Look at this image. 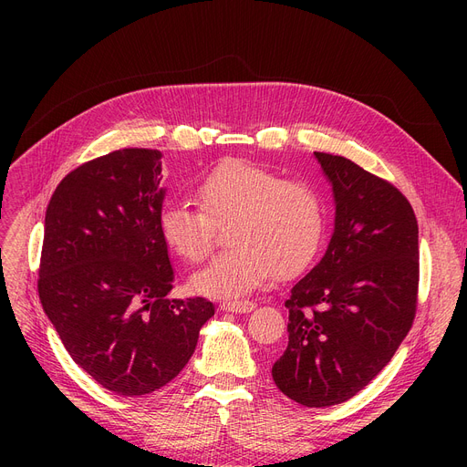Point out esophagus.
<instances>
[{
    "instance_id": "esophagus-1",
    "label": "esophagus",
    "mask_w": 467,
    "mask_h": 467,
    "mask_svg": "<svg viewBox=\"0 0 467 467\" xmlns=\"http://www.w3.org/2000/svg\"><path fill=\"white\" fill-rule=\"evenodd\" d=\"M255 308V303L254 301H248V299H229V301H223L221 303V310L225 312H252Z\"/></svg>"
}]
</instances>
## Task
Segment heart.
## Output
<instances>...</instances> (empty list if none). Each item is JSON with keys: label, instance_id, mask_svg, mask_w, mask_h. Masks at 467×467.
<instances>
[{"label": "heart", "instance_id": "obj_1", "mask_svg": "<svg viewBox=\"0 0 467 467\" xmlns=\"http://www.w3.org/2000/svg\"><path fill=\"white\" fill-rule=\"evenodd\" d=\"M201 208L170 202L159 213L166 246L189 263L202 261L215 238V223H229L234 246L219 252L191 287L208 297H240L276 273L296 276L320 248L326 213L312 185L282 180L250 161H227L210 170L196 187Z\"/></svg>", "mask_w": 467, "mask_h": 467}]
</instances>
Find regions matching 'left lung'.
I'll list each match as a JSON object with an SVG mask.
<instances>
[{"mask_svg": "<svg viewBox=\"0 0 467 467\" xmlns=\"http://www.w3.org/2000/svg\"><path fill=\"white\" fill-rule=\"evenodd\" d=\"M335 201L329 246L291 287L282 394L331 407L369 384L407 337L419 291V223L405 196L347 157L317 153Z\"/></svg>", "mask_w": 467, "mask_h": 467, "instance_id": "1", "label": "left lung"}]
</instances>
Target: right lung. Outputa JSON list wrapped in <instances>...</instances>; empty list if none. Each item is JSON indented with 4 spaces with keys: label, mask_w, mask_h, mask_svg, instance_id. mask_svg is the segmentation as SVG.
I'll return each mask as SVG.
<instances>
[{
    "label": "right lung",
    "mask_w": 467,
    "mask_h": 467,
    "mask_svg": "<svg viewBox=\"0 0 467 467\" xmlns=\"http://www.w3.org/2000/svg\"><path fill=\"white\" fill-rule=\"evenodd\" d=\"M162 153L119 150L76 168L45 213L39 299L71 359L119 396L162 388L191 359L215 308L168 299L159 229Z\"/></svg>",
    "instance_id": "1"
}]
</instances>
